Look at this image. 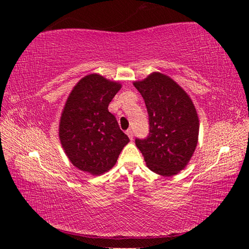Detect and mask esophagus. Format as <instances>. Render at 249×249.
Wrapping results in <instances>:
<instances>
[{"label":"esophagus","instance_id":"34e87169","mask_svg":"<svg viewBox=\"0 0 249 249\" xmlns=\"http://www.w3.org/2000/svg\"><path fill=\"white\" fill-rule=\"evenodd\" d=\"M126 134H127V136L129 137L130 140H133V138H134V130L133 129H131V128L127 129V130H126Z\"/></svg>","mask_w":249,"mask_h":249}]
</instances>
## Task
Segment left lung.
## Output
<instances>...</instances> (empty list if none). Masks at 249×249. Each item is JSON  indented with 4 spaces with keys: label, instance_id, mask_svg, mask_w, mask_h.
Listing matches in <instances>:
<instances>
[{
    "label": "left lung",
    "instance_id": "left-lung-1",
    "mask_svg": "<svg viewBox=\"0 0 249 249\" xmlns=\"http://www.w3.org/2000/svg\"><path fill=\"white\" fill-rule=\"evenodd\" d=\"M134 86L144 99L150 121L149 136L136 139V145L150 170L176 176L187 166L198 143L199 119L193 100L160 72H152Z\"/></svg>",
    "mask_w": 249,
    "mask_h": 249
}]
</instances>
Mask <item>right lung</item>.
I'll return each mask as SVG.
<instances>
[{
  "label": "right lung",
  "mask_w": 249,
  "mask_h": 249,
  "mask_svg": "<svg viewBox=\"0 0 249 249\" xmlns=\"http://www.w3.org/2000/svg\"><path fill=\"white\" fill-rule=\"evenodd\" d=\"M121 84L98 73L83 77L71 92L60 120L62 147L73 166L99 176L112 168L129 138L108 106Z\"/></svg>",
  "instance_id": "1"
}]
</instances>
